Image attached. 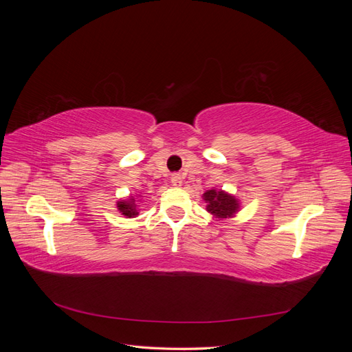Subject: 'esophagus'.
I'll return each mask as SVG.
<instances>
[{"label": "esophagus", "instance_id": "obj_1", "mask_svg": "<svg viewBox=\"0 0 352 352\" xmlns=\"http://www.w3.org/2000/svg\"><path fill=\"white\" fill-rule=\"evenodd\" d=\"M170 180H172V185L175 186V188H180V186H182V176H180V175H173L172 176V179H170Z\"/></svg>", "mask_w": 352, "mask_h": 352}]
</instances>
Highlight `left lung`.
<instances>
[{"label":"left lung","mask_w":352,"mask_h":352,"mask_svg":"<svg viewBox=\"0 0 352 352\" xmlns=\"http://www.w3.org/2000/svg\"><path fill=\"white\" fill-rule=\"evenodd\" d=\"M202 199L207 202L206 210L212 216V219L216 220L233 219L241 210V199L223 189L211 188L207 192H204Z\"/></svg>","instance_id":"obj_1"}]
</instances>
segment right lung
<instances>
[{
	"instance_id": "add662e5",
	"label": "right lung",
	"mask_w": 352,
	"mask_h": 352,
	"mask_svg": "<svg viewBox=\"0 0 352 352\" xmlns=\"http://www.w3.org/2000/svg\"><path fill=\"white\" fill-rule=\"evenodd\" d=\"M140 201L141 195H129L127 198L119 199L116 202L117 211L122 212L126 219H133L140 216Z\"/></svg>"
}]
</instances>
